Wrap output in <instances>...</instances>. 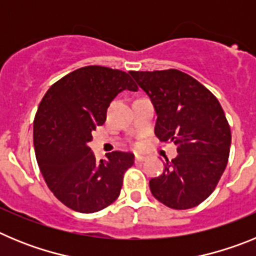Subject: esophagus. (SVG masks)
Segmentation results:
<instances>
[{
	"label": "esophagus",
	"mask_w": 256,
	"mask_h": 256,
	"mask_svg": "<svg viewBox=\"0 0 256 256\" xmlns=\"http://www.w3.org/2000/svg\"><path fill=\"white\" fill-rule=\"evenodd\" d=\"M134 159H136V162H144V160H146V156H144V155H136Z\"/></svg>",
	"instance_id": "34e87169"
}]
</instances>
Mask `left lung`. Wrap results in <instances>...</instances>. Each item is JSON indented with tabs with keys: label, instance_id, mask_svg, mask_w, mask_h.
<instances>
[{
	"label": "left lung",
	"instance_id": "8db88e82",
	"mask_svg": "<svg viewBox=\"0 0 256 256\" xmlns=\"http://www.w3.org/2000/svg\"><path fill=\"white\" fill-rule=\"evenodd\" d=\"M130 74L152 102L155 134L177 144V158L148 183L151 194L172 209L198 206L214 191L230 156V128L220 104L177 69Z\"/></svg>",
	"mask_w": 256,
	"mask_h": 256
}]
</instances>
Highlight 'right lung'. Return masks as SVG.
<instances>
[{"instance_id": "obj_1", "label": "right lung", "mask_w": 256, "mask_h": 256, "mask_svg": "<svg viewBox=\"0 0 256 256\" xmlns=\"http://www.w3.org/2000/svg\"><path fill=\"white\" fill-rule=\"evenodd\" d=\"M124 90L138 91L126 72L91 65L52 84L38 106L33 141L40 173L52 194L79 212H94L120 195L130 152L112 151L97 162L88 142L106 120V110Z\"/></svg>"}]
</instances>
